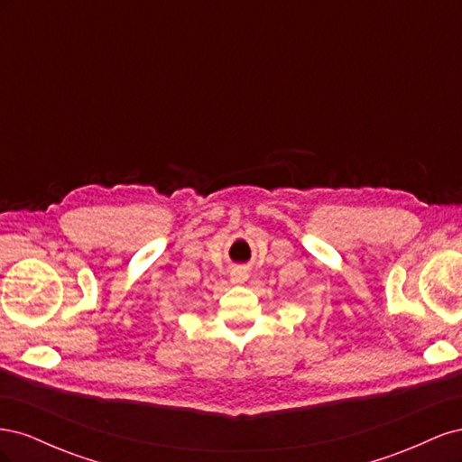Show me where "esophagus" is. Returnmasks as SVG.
Returning a JSON list of instances; mask_svg holds the SVG:
<instances>
[{
    "instance_id": "obj_1",
    "label": "esophagus",
    "mask_w": 462,
    "mask_h": 462,
    "mask_svg": "<svg viewBox=\"0 0 462 462\" xmlns=\"http://www.w3.org/2000/svg\"><path fill=\"white\" fill-rule=\"evenodd\" d=\"M246 273H243V272H236V273H233V283H243V282H246Z\"/></svg>"
}]
</instances>
